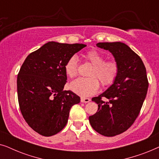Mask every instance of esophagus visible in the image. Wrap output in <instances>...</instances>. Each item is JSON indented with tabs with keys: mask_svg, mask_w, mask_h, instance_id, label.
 Segmentation results:
<instances>
[{
	"mask_svg": "<svg viewBox=\"0 0 159 159\" xmlns=\"http://www.w3.org/2000/svg\"><path fill=\"white\" fill-rule=\"evenodd\" d=\"M90 101V99L88 98H81V102L82 103H88Z\"/></svg>",
	"mask_w": 159,
	"mask_h": 159,
	"instance_id": "1",
	"label": "esophagus"
}]
</instances>
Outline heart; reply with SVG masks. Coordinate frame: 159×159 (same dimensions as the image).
Returning <instances> with one entry per match:
<instances>
[{
  "instance_id": "b5f03b06",
  "label": "heart",
  "mask_w": 159,
  "mask_h": 159,
  "mask_svg": "<svg viewBox=\"0 0 159 159\" xmlns=\"http://www.w3.org/2000/svg\"><path fill=\"white\" fill-rule=\"evenodd\" d=\"M84 58L93 65L88 72L90 77H80L74 80L70 84V89L80 96L88 97L94 95L98 90V79L103 87L111 85L119 75V66L118 63L114 60L105 61L104 56L95 50L86 53ZM64 69L66 75L70 78L77 75L78 60L75 56H71L67 60Z\"/></svg>"
}]
</instances>
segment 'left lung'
Instances as JSON below:
<instances>
[{"label":"left lung","mask_w":159,"mask_h":159,"mask_svg":"<svg viewBox=\"0 0 159 159\" xmlns=\"http://www.w3.org/2000/svg\"><path fill=\"white\" fill-rule=\"evenodd\" d=\"M96 45L112 53L119 66V73L105 92L92 98L98 108L89 116V121L99 134L113 137L127 130L138 116L148 81L142 59L128 45L121 42L98 43Z\"/></svg>","instance_id":"left-lung-1"}]
</instances>
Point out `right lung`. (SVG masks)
<instances>
[{
  "label": "right lung",
  "mask_w": 159,
  "mask_h": 159,
  "mask_svg": "<svg viewBox=\"0 0 159 159\" xmlns=\"http://www.w3.org/2000/svg\"><path fill=\"white\" fill-rule=\"evenodd\" d=\"M86 45L48 42L26 58L17 76L21 114L28 125L43 136H52L66 126L71 106L80 98L63 90L67 77L64 66Z\"/></svg>",
  "instance_id": "right-lung-1"
}]
</instances>
